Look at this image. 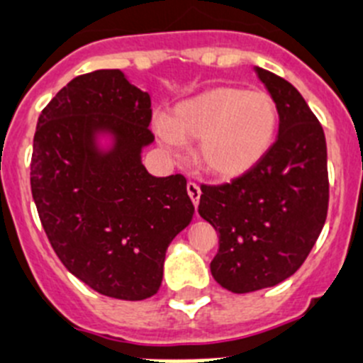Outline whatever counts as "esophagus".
<instances>
[{"mask_svg": "<svg viewBox=\"0 0 363 363\" xmlns=\"http://www.w3.org/2000/svg\"><path fill=\"white\" fill-rule=\"evenodd\" d=\"M187 194H189V198L192 199V203H194V207H198L201 191H199V187L194 184V182H189V184H187Z\"/></svg>", "mask_w": 363, "mask_h": 363, "instance_id": "obj_1", "label": "esophagus"}]
</instances>
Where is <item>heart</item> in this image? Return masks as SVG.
<instances>
[{"mask_svg": "<svg viewBox=\"0 0 363 363\" xmlns=\"http://www.w3.org/2000/svg\"><path fill=\"white\" fill-rule=\"evenodd\" d=\"M277 124V106L268 93L218 86L178 102L167 121H155V133L171 152L179 140H196V164L214 178L234 179L268 155Z\"/></svg>", "mask_w": 363, "mask_h": 363, "instance_id": "obj_1", "label": "heart"}]
</instances>
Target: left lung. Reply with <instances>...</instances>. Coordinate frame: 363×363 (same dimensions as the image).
Masks as SVG:
<instances>
[{
	"label": "left lung",
	"mask_w": 363,
	"mask_h": 363,
	"mask_svg": "<svg viewBox=\"0 0 363 363\" xmlns=\"http://www.w3.org/2000/svg\"><path fill=\"white\" fill-rule=\"evenodd\" d=\"M279 111V135L247 174L203 185L199 216L219 234L212 277L232 294L270 288L306 261L328 216V147L297 88L255 66Z\"/></svg>",
	"instance_id": "8db88e82"
}]
</instances>
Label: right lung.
<instances>
[{
	"label": "right lung",
	"mask_w": 363,
	"mask_h": 363,
	"mask_svg": "<svg viewBox=\"0 0 363 363\" xmlns=\"http://www.w3.org/2000/svg\"><path fill=\"white\" fill-rule=\"evenodd\" d=\"M149 122V93L121 69H97L50 101L34 136L30 187L53 250L122 301L160 290L167 247L194 214L184 176L156 178L142 164Z\"/></svg>",
	"instance_id": "right-lung-1"
}]
</instances>
